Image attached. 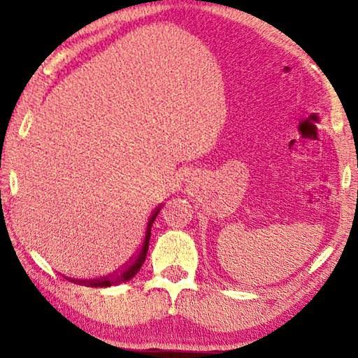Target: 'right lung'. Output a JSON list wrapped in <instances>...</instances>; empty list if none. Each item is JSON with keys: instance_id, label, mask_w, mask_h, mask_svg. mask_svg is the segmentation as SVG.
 <instances>
[{"instance_id": "right-lung-1", "label": "right lung", "mask_w": 358, "mask_h": 358, "mask_svg": "<svg viewBox=\"0 0 358 358\" xmlns=\"http://www.w3.org/2000/svg\"><path fill=\"white\" fill-rule=\"evenodd\" d=\"M161 205L157 207L153 215L150 216L148 224H147V234H145V238H143V245L141 248V251L137 252V256L129 260V264L124 266L123 270L120 271H115L113 275H108L104 278H98V280H72L76 284H82V286H88V287H110V286H117L120 282H126L132 280L137 275V271L141 270L142 264L145 262V257H147V252H148V245H150V234H151V226H153V221L156 220L157 213L161 211Z\"/></svg>"}]
</instances>
